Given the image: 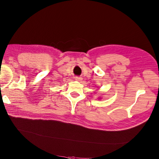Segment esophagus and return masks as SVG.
I'll return each instance as SVG.
<instances>
[{
  "instance_id": "obj_1",
  "label": "esophagus",
  "mask_w": 159,
  "mask_h": 159,
  "mask_svg": "<svg viewBox=\"0 0 159 159\" xmlns=\"http://www.w3.org/2000/svg\"><path fill=\"white\" fill-rule=\"evenodd\" d=\"M81 77H79V76H75V80L76 81H80L81 80Z\"/></svg>"
}]
</instances>
